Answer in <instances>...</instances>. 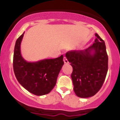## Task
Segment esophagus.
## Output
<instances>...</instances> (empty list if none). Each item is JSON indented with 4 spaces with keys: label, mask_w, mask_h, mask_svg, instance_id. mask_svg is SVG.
Listing matches in <instances>:
<instances>
[{
    "label": "esophagus",
    "mask_w": 120,
    "mask_h": 120,
    "mask_svg": "<svg viewBox=\"0 0 120 120\" xmlns=\"http://www.w3.org/2000/svg\"><path fill=\"white\" fill-rule=\"evenodd\" d=\"M64 63H65V64L68 63V61L67 59V58L65 56L64 57Z\"/></svg>",
    "instance_id": "34e87169"
}]
</instances>
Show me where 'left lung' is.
Listing matches in <instances>:
<instances>
[{"label": "left lung", "instance_id": "1", "mask_svg": "<svg viewBox=\"0 0 120 120\" xmlns=\"http://www.w3.org/2000/svg\"><path fill=\"white\" fill-rule=\"evenodd\" d=\"M94 44L86 49L69 51L65 56L73 67L74 91L77 96L88 98L100 90L108 69V56L105 41L97 34Z\"/></svg>", "mask_w": 120, "mask_h": 120}]
</instances>
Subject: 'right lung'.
Returning <instances> with one entry per match:
<instances>
[{
  "label": "right lung",
  "mask_w": 120,
  "mask_h": 120,
  "mask_svg": "<svg viewBox=\"0 0 120 120\" xmlns=\"http://www.w3.org/2000/svg\"><path fill=\"white\" fill-rule=\"evenodd\" d=\"M24 33L15 42L13 68L15 76L23 88L36 96L49 93L56 83L64 65L63 55L55 59H45L35 62H27L21 55L20 45Z\"/></svg>",
  "instance_id": "add662e5"
}]
</instances>
